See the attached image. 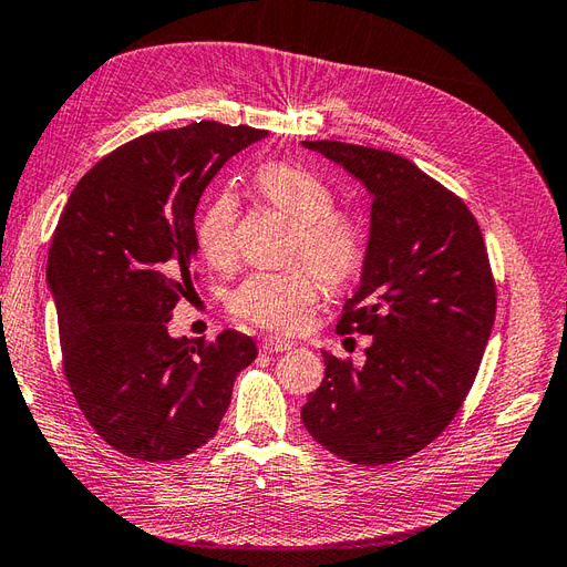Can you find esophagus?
Instances as JSON below:
<instances>
[{
  "label": "esophagus",
  "instance_id": "34e87169",
  "mask_svg": "<svg viewBox=\"0 0 567 567\" xmlns=\"http://www.w3.org/2000/svg\"><path fill=\"white\" fill-rule=\"evenodd\" d=\"M260 348H262V352L274 354V352H286L290 348H296V342L288 340V338H281V336H265L262 342H260Z\"/></svg>",
  "mask_w": 567,
  "mask_h": 567
}]
</instances>
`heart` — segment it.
<instances>
[{"label":"heart","instance_id":"obj_1","mask_svg":"<svg viewBox=\"0 0 567 567\" xmlns=\"http://www.w3.org/2000/svg\"><path fill=\"white\" fill-rule=\"evenodd\" d=\"M255 192L293 221L288 260L310 265L250 274L231 290L229 310L260 329L290 333L312 317L326 284H346L364 265L369 227L359 210L333 205V188L319 175L293 163L262 165L255 173ZM236 227L238 203L231 194H219L196 225L198 250L213 267L236 260Z\"/></svg>","mask_w":567,"mask_h":567}]
</instances>
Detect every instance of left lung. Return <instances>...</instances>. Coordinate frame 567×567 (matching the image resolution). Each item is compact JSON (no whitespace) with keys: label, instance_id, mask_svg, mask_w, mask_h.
Listing matches in <instances>:
<instances>
[{"label":"left lung","instance_id":"1","mask_svg":"<svg viewBox=\"0 0 567 567\" xmlns=\"http://www.w3.org/2000/svg\"><path fill=\"white\" fill-rule=\"evenodd\" d=\"M302 144L373 198L362 284L336 326L371 336L367 362L323 352L326 375L302 423L331 454L385 466L431 444L473 388L496 312L489 255L466 203L411 161L331 140Z\"/></svg>","mask_w":567,"mask_h":567}]
</instances>
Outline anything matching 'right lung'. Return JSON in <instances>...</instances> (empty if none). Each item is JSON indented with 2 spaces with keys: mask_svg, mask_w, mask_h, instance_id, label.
Returning <instances> with one entry per match:
<instances>
[{
  "mask_svg": "<svg viewBox=\"0 0 567 567\" xmlns=\"http://www.w3.org/2000/svg\"><path fill=\"white\" fill-rule=\"evenodd\" d=\"M267 132L200 120L117 146L84 175L51 236L63 373L84 419L120 454L163 463L203 447L257 357L250 336L169 338L194 293V215L205 186Z\"/></svg>",
  "mask_w": 567,
  "mask_h": 567,
  "instance_id": "1",
  "label": "right lung"
}]
</instances>
